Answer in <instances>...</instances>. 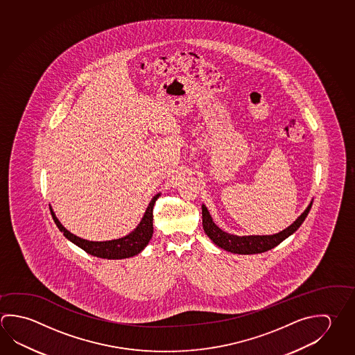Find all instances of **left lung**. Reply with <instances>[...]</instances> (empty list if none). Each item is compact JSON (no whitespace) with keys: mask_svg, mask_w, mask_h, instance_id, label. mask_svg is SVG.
Wrapping results in <instances>:
<instances>
[{"mask_svg":"<svg viewBox=\"0 0 355 355\" xmlns=\"http://www.w3.org/2000/svg\"><path fill=\"white\" fill-rule=\"evenodd\" d=\"M311 208V203L308 205V208L302 213V216L298 217V219L292 225H289L286 230H282L273 236H238L225 233L220 228H218L214 222L211 220V214L205 208V205H202V217H203L202 223H203L205 234L209 236L218 247L232 252V253H236V254H255V253H263L269 249L274 248L275 245H278L286 238L293 234L304 222Z\"/></svg>","mask_w":355,"mask_h":355,"instance_id":"left-lung-1","label":"left lung"}]
</instances>
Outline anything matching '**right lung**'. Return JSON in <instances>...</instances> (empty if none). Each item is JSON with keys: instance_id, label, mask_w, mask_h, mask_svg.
<instances>
[{"instance_id": "add662e5", "label": "right lung", "mask_w": 355, "mask_h": 355, "mask_svg": "<svg viewBox=\"0 0 355 355\" xmlns=\"http://www.w3.org/2000/svg\"><path fill=\"white\" fill-rule=\"evenodd\" d=\"M158 197H159V194H157L152 198L141 223L138 224L136 230L130 233L128 236L114 239V241H107V242H89V241L82 239L80 236L69 233V230L60 223V220L57 219L51 207L50 211L55 223L58 227V230L62 232L63 236L69 239L71 242L75 243L76 245H78L85 252H87L88 254L100 257V258H107V259H123V258H130V257L141 253L144 247L150 242L152 234H153V207H155Z\"/></svg>"}]
</instances>
